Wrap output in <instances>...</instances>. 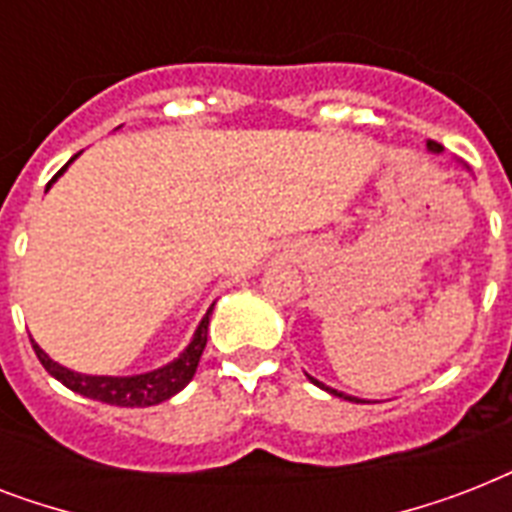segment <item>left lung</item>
<instances>
[{
	"label": "left lung",
	"mask_w": 512,
	"mask_h": 512,
	"mask_svg": "<svg viewBox=\"0 0 512 512\" xmlns=\"http://www.w3.org/2000/svg\"><path fill=\"white\" fill-rule=\"evenodd\" d=\"M428 151H430V154H441L444 148L438 146V143H433V140H428ZM308 380H311L313 385H319L321 390H327V393H332V396H340V398H345V401H356V404H369V401H361V398H356V396H348V393H342V390L329 388V385H324V382H319V380H316V377H311V374H308Z\"/></svg>",
	"instance_id": "left-lung-1"
}]
</instances>
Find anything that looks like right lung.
<instances>
[{"label":"right lung","instance_id":"1","mask_svg":"<svg viewBox=\"0 0 512 512\" xmlns=\"http://www.w3.org/2000/svg\"><path fill=\"white\" fill-rule=\"evenodd\" d=\"M74 159H71V162H74ZM68 164L58 172V175L52 177L50 183H47V188H50V185L68 170ZM212 308H215V303L209 305V311L204 313V319L199 321V327H196V332H193L191 342L185 345V350L180 353V356L172 358L170 364H164L159 366V369H151V372H143V374L111 377V374L74 372V369H68V366L52 361V358L47 356V353H44L34 340H31V345H34L36 358L42 361L44 369H47L55 380L63 382L68 390L79 393V396L92 398V401H103V404H111V406H154L167 401V398H172L175 393H180V390L193 380L201 353H204V345H207V327H209V316H212Z\"/></svg>","mask_w":512,"mask_h":512}]
</instances>
